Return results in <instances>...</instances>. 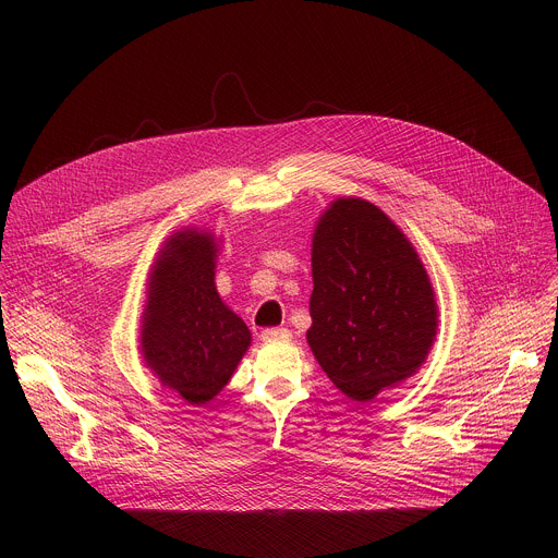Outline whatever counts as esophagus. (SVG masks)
Segmentation results:
<instances>
[{
  "label": "esophagus",
  "instance_id": "obj_1",
  "mask_svg": "<svg viewBox=\"0 0 558 558\" xmlns=\"http://www.w3.org/2000/svg\"><path fill=\"white\" fill-rule=\"evenodd\" d=\"M291 333L287 329H265L260 333V340L263 342H280V340H289Z\"/></svg>",
  "mask_w": 558,
  "mask_h": 558
}]
</instances>
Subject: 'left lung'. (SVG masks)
<instances>
[{
  "instance_id": "1",
  "label": "left lung",
  "mask_w": 558,
  "mask_h": 558,
  "mask_svg": "<svg viewBox=\"0 0 558 558\" xmlns=\"http://www.w3.org/2000/svg\"><path fill=\"white\" fill-rule=\"evenodd\" d=\"M306 342L329 379L353 402L413 377L439 327L428 271L377 205L336 198L315 222Z\"/></svg>"
}]
</instances>
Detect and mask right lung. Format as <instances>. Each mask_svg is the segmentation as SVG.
Listing matches in <instances>:
<instances>
[{
	"label": "right lung",
	"instance_id": "1",
	"mask_svg": "<svg viewBox=\"0 0 558 558\" xmlns=\"http://www.w3.org/2000/svg\"><path fill=\"white\" fill-rule=\"evenodd\" d=\"M220 238L183 227L158 252L141 315L145 366L190 407H205L227 386L252 344L247 325L216 291Z\"/></svg>",
	"mask_w": 558,
	"mask_h": 558
}]
</instances>
